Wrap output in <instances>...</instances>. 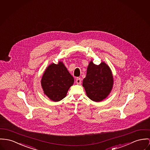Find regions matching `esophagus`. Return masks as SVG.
Wrapping results in <instances>:
<instances>
[{
    "mask_svg": "<svg viewBox=\"0 0 150 150\" xmlns=\"http://www.w3.org/2000/svg\"><path fill=\"white\" fill-rule=\"evenodd\" d=\"M81 79L80 78H78L76 80V84H81Z\"/></svg>",
    "mask_w": 150,
    "mask_h": 150,
    "instance_id": "esophagus-1",
    "label": "esophagus"
}]
</instances>
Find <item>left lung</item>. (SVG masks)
I'll use <instances>...</instances> for the list:
<instances>
[{"mask_svg":"<svg viewBox=\"0 0 150 150\" xmlns=\"http://www.w3.org/2000/svg\"><path fill=\"white\" fill-rule=\"evenodd\" d=\"M113 85L114 78L110 67L104 62L96 65L91 60L83 81L87 96L93 102H101L109 95Z\"/></svg>","mask_w":150,"mask_h":150,"instance_id":"8db88e82","label":"left lung"}]
</instances>
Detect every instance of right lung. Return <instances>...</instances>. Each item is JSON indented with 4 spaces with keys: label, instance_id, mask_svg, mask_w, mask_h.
Masks as SVG:
<instances>
[{
    "label": "right lung",
    "instance_id": "right-lung-1",
    "mask_svg": "<svg viewBox=\"0 0 150 150\" xmlns=\"http://www.w3.org/2000/svg\"><path fill=\"white\" fill-rule=\"evenodd\" d=\"M74 78L61 61L58 64H50L45 71L41 79L44 93L51 100L59 102L64 98Z\"/></svg>",
    "mask_w": 150,
    "mask_h": 150
}]
</instances>
